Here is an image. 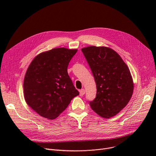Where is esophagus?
<instances>
[{
    "instance_id": "1",
    "label": "esophagus",
    "mask_w": 156,
    "mask_h": 156,
    "mask_svg": "<svg viewBox=\"0 0 156 156\" xmlns=\"http://www.w3.org/2000/svg\"><path fill=\"white\" fill-rule=\"evenodd\" d=\"M85 94V90L84 89H81V90H80V96H83Z\"/></svg>"
}]
</instances>
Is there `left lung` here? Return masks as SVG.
<instances>
[{"label": "left lung", "mask_w": 156, "mask_h": 156, "mask_svg": "<svg viewBox=\"0 0 156 156\" xmlns=\"http://www.w3.org/2000/svg\"><path fill=\"white\" fill-rule=\"evenodd\" d=\"M95 78V99L90 105L98 115L110 118L129 102L134 84L126 63L113 49L89 46L81 48Z\"/></svg>", "instance_id": "left-lung-1"}]
</instances>
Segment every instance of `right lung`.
Instances as JSON below:
<instances>
[{
  "instance_id": "1",
  "label": "right lung",
  "mask_w": 156,
  "mask_h": 156,
  "mask_svg": "<svg viewBox=\"0 0 156 156\" xmlns=\"http://www.w3.org/2000/svg\"><path fill=\"white\" fill-rule=\"evenodd\" d=\"M77 49L55 48L33 59L23 81L27 104L40 116L54 119L79 95L68 73V66Z\"/></svg>"
}]
</instances>
